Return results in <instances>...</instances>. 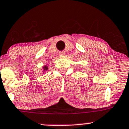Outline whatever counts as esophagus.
Instances as JSON below:
<instances>
[{
    "label": "esophagus",
    "mask_w": 129,
    "mask_h": 129,
    "mask_svg": "<svg viewBox=\"0 0 129 129\" xmlns=\"http://www.w3.org/2000/svg\"><path fill=\"white\" fill-rule=\"evenodd\" d=\"M65 54H66V53H65L64 52H61L59 53V55H60V56H61V57L64 56Z\"/></svg>",
    "instance_id": "obj_1"
}]
</instances>
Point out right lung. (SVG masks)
<instances>
[{
	"label": "right lung",
	"mask_w": 129,
	"mask_h": 129,
	"mask_svg": "<svg viewBox=\"0 0 129 129\" xmlns=\"http://www.w3.org/2000/svg\"><path fill=\"white\" fill-rule=\"evenodd\" d=\"M48 69H49V67H48V66H47V65L43 66V67H42V72H43V74H45V71H47Z\"/></svg>",
	"instance_id": "obj_1"
}]
</instances>
